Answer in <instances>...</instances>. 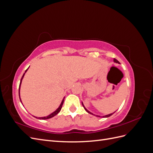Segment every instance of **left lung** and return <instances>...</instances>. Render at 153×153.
Listing matches in <instances>:
<instances>
[{
	"instance_id": "8db88e82",
	"label": "left lung",
	"mask_w": 153,
	"mask_h": 153,
	"mask_svg": "<svg viewBox=\"0 0 153 153\" xmlns=\"http://www.w3.org/2000/svg\"><path fill=\"white\" fill-rule=\"evenodd\" d=\"M114 62H117V63H118V64H119V62L117 61V59H114ZM82 105H83V106H84V109L87 111V112H88V113H89V114H92V113H91L90 112H89V111H88L85 107H84V105H83V103H82ZM114 113H112V114H108V115H105V116H103V117H110V116H111V115H112V114H113ZM92 115H94V114H92ZM96 116L97 117H100V116H98V115H96Z\"/></svg>"
}]
</instances>
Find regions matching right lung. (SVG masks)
Listing matches in <instances>:
<instances>
[{
	"label": "right lung",
	"mask_w": 153,
	"mask_h": 153,
	"mask_svg": "<svg viewBox=\"0 0 153 153\" xmlns=\"http://www.w3.org/2000/svg\"><path fill=\"white\" fill-rule=\"evenodd\" d=\"M27 69H28V68H27L26 70H25V72L27 71ZM24 75H25V73H24V75H23V76H22V78H21V80H20V85H19V98H20V101L22 102V101H21V99H20V85H21V83H22V79H23V78H24ZM64 98L62 100V102H61V104L60 105V106H59V107L55 111V112H53L52 114H51L50 115H48V116H46V117H36V118H37V119H50V118H52V117H54L55 115H56L60 111H61V108H62V105H63V103H64Z\"/></svg>",
	"instance_id": "add662e5"
}]
</instances>
